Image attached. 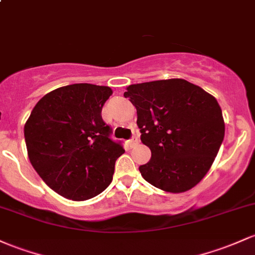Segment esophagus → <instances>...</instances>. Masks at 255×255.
Segmentation results:
<instances>
[{
    "mask_svg": "<svg viewBox=\"0 0 255 255\" xmlns=\"http://www.w3.org/2000/svg\"><path fill=\"white\" fill-rule=\"evenodd\" d=\"M127 142H128V145H129V147H134L138 145L139 141H138V138H136V136H132V138H130Z\"/></svg>",
    "mask_w": 255,
    "mask_h": 255,
    "instance_id": "obj_1",
    "label": "esophagus"
}]
</instances>
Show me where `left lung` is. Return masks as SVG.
<instances>
[{
	"instance_id": "obj_1",
	"label": "left lung",
	"mask_w": 255,
	"mask_h": 255,
	"mask_svg": "<svg viewBox=\"0 0 255 255\" xmlns=\"http://www.w3.org/2000/svg\"><path fill=\"white\" fill-rule=\"evenodd\" d=\"M135 106L140 140L151 158L139 167L151 185L179 194L197 185L222 145L225 125L217 99L181 78L127 87Z\"/></svg>"
}]
</instances>
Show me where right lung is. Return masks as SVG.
Returning a JSON list of instances; mask_svg holds the SVG:
<instances>
[{
	"instance_id": "obj_1",
	"label": "right lung",
	"mask_w": 255,
	"mask_h": 255,
	"mask_svg": "<svg viewBox=\"0 0 255 255\" xmlns=\"http://www.w3.org/2000/svg\"><path fill=\"white\" fill-rule=\"evenodd\" d=\"M110 87L75 83L46 94L25 123L27 155L42 180L72 201L96 197L110 185L125 152L110 138L102 109Z\"/></svg>"
}]
</instances>
